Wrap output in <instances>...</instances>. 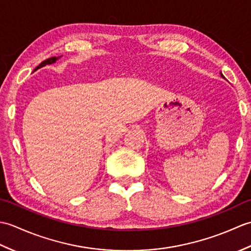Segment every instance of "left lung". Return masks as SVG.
Returning a JSON list of instances; mask_svg holds the SVG:
<instances>
[{"label": "left lung", "mask_w": 251, "mask_h": 251, "mask_svg": "<svg viewBox=\"0 0 251 251\" xmlns=\"http://www.w3.org/2000/svg\"><path fill=\"white\" fill-rule=\"evenodd\" d=\"M221 74V77H225V76H223V74L222 73H220Z\"/></svg>", "instance_id": "1"}]
</instances>
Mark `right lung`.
<instances>
[{
    "label": "right lung",
    "instance_id": "obj_1",
    "mask_svg": "<svg viewBox=\"0 0 251 251\" xmlns=\"http://www.w3.org/2000/svg\"><path fill=\"white\" fill-rule=\"evenodd\" d=\"M61 57V56H60ZM60 57H51V58H49V59H46V60H44L43 62H41L39 66H37L35 69H34V71H36L37 69H41V68H43V67H45L46 65H52V63H55L58 59H59Z\"/></svg>",
    "mask_w": 251,
    "mask_h": 251
}]
</instances>
